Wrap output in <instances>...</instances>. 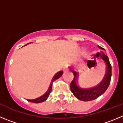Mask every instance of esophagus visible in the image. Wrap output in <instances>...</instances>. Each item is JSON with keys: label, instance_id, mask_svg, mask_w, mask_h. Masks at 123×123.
Segmentation results:
<instances>
[{"label": "esophagus", "instance_id": "1", "mask_svg": "<svg viewBox=\"0 0 123 123\" xmlns=\"http://www.w3.org/2000/svg\"><path fill=\"white\" fill-rule=\"evenodd\" d=\"M67 66L65 65V66H64V67H63V70H64V71H66V70H67Z\"/></svg>", "mask_w": 123, "mask_h": 123}]
</instances>
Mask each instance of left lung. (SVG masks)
I'll return each mask as SVG.
<instances>
[{"label": "left lung", "mask_w": 123, "mask_h": 123, "mask_svg": "<svg viewBox=\"0 0 123 123\" xmlns=\"http://www.w3.org/2000/svg\"><path fill=\"white\" fill-rule=\"evenodd\" d=\"M99 48H102L100 46H98ZM100 58L105 62L106 64V72L104 76V78L102 81L101 83L97 85L94 88H89V89H83L80 88L77 84V72L73 70L72 68L71 70L74 74V79L70 83V88L72 93L77 99L83 101H89L97 99V97L101 96L104 94L108 88V86L110 83L111 77V66L110 64L109 59L108 56L105 55L103 52L100 55Z\"/></svg>", "instance_id": "8db88e82"}]
</instances>
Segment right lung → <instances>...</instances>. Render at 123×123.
<instances>
[{
	"label": "right lung",
	"instance_id": "add662e5",
	"mask_svg": "<svg viewBox=\"0 0 123 123\" xmlns=\"http://www.w3.org/2000/svg\"><path fill=\"white\" fill-rule=\"evenodd\" d=\"M63 74V72L62 71H59L55 75V76L53 77V79H52L51 81V83L50 85H49V87L48 88V91L44 94L43 96H40V97H38L37 99H27L29 102H34V103H36V104H38V103H40V102H44L45 100H46L47 99L48 97L49 96V94L50 92H51L52 90V84L53 83L54 81L56 80L57 79H58L59 78H60L62 76Z\"/></svg>",
	"mask_w": 123,
	"mask_h": 123
}]
</instances>
